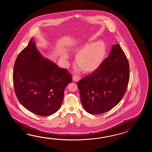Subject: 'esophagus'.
<instances>
[{
	"mask_svg": "<svg viewBox=\"0 0 152 152\" xmlns=\"http://www.w3.org/2000/svg\"><path fill=\"white\" fill-rule=\"evenodd\" d=\"M80 79V77L79 76H78V75H74L73 77V80L74 81H75V82H77Z\"/></svg>",
	"mask_w": 152,
	"mask_h": 152,
	"instance_id": "1",
	"label": "esophagus"
}]
</instances>
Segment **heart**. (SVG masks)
<instances>
[{
    "mask_svg": "<svg viewBox=\"0 0 152 152\" xmlns=\"http://www.w3.org/2000/svg\"><path fill=\"white\" fill-rule=\"evenodd\" d=\"M77 64L84 71H90L96 68L102 61L105 54V45L103 41H98L93 43H86L77 49ZM62 58L67 59L68 56Z\"/></svg>",
    "mask_w": 152,
    "mask_h": 152,
    "instance_id": "heart-1",
    "label": "heart"
}]
</instances>
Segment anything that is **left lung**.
I'll list each match as a JSON object with an SVG mask.
<instances>
[{"label": "left lung", "instance_id": "obj_1", "mask_svg": "<svg viewBox=\"0 0 152 152\" xmlns=\"http://www.w3.org/2000/svg\"><path fill=\"white\" fill-rule=\"evenodd\" d=\"M129 65L118 44L96 71L77 82L81 102L91 114L105 113L120 103L126 92Z\"/></svg>", "mask_w": 152, "mask_h": 152}]
</instances>
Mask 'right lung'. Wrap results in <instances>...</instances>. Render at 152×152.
<instances>
[{
	"label": "right lung",
	"mask_w": 152,
	"mask_h": 152,
	"mask_svg": "<svg viewBox=\"0 0 152 152\" xmlns=\"http://www.w3.org/2000/svg\"><path fill=\"white\" fill-rule=\"evenodd\" d=\"M72 77L42 56L33 38L20 53L15 63L13 81L20 103L32 113L47 116L60 109L65 87Z\"/></svg>",
	"instance_id": "right-lung-1"
}]
</instances>
